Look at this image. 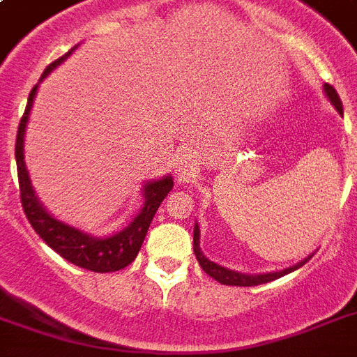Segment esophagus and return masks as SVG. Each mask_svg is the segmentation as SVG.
I'll return each mask as SVG.
<instances>
[{
    "label": "esophagus",
    "instance_id": "1",
    "mask_svg": "<svg viewBox=\"0 0 357 357\" xmlns=\"http://www.w3.org/2000/svg\"><path fill=\"white\" fill-rule=\"evenodd\" d=\"M190 170V159H187V157H185V159H181V168H179V174H181V176H187V172H189Z\"/></svg>",
    "mask_w": 357,
    "mask_h": 357
}]
</instances>
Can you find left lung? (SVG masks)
Wrapping results in <instances>:
<instances>
[{"label":"left lung","mask_w":357,"mask_h":357,"mask_svg":"<svg viewBox=\"0 0 357 357\" xmlns=\"http://www.w3.org/2000/svg\"><path fill=\"white\" fill-rule=\"evenodd\" d=\"M324 94L328 96V100L332 102V105L335 107L339 114H343V103L339 100L337 92L333 89L332 85H324ZM192 246H195V254L196 259L200 263V266L204 268L206 274H209L211 278H215L218 283H222V285H237V287H252V285H261V283L272 282V280H278V278L285 276L289 272L296 271L302 265H305L307 261L313 257V254L307 255L305 259H302L296 265L289 266V268H283V271H276V272H266V274H243V272L231 271V268H226L222 265H217V263H213L206 257V255L202 254L200 250V228H198V224H195V238H192Z\"/></svg>","instance_id":"obj_1"}]
</instances>
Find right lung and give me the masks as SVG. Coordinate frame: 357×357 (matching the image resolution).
Listing matches in <instances>:
<instances>
[{"mask_svg":"<svg viewBox=\"0 0 357 357\" xmlns=\"http://www.w3.org/2000/svg\"><path fill=\"white\" fill-rule=\"evenodd\" d=\"M77 47V46H75ZM75 47H72L68 53H64L63 57L53 61L42 74L40 81L46 77L53 68H57L59 64L66 61L72 55ZM38 85L33 86V91L27 100V107L25 113L20 120L18 135H16V168H18V183H20V200L22 207L29 224L33 226L36 234L40 238L55 250L61 257H64L70 263L86 268L92 272H114L120 271L123 266H128L131 261L137 257L140 246L144 243V237L148 234L151 220L155 217L157 209L161 206V202L167 198V195L172 190L174 181L172 176H165V178L157 179V181H148L142 187V209L139 215L129 222L119 234L109 235V237H94L91 234H85L81 229L68 226V224L61 222L55 217L42 207L38 198L35 196L33 185H31L29 172L25 168L24 161V140H25V128L29 122V113L33 109V100L36 96Z\"/></svg>","mask_w":357,"mask_h":357,"instance_id":"add662e5","label":"right lung"}]
</instances>
